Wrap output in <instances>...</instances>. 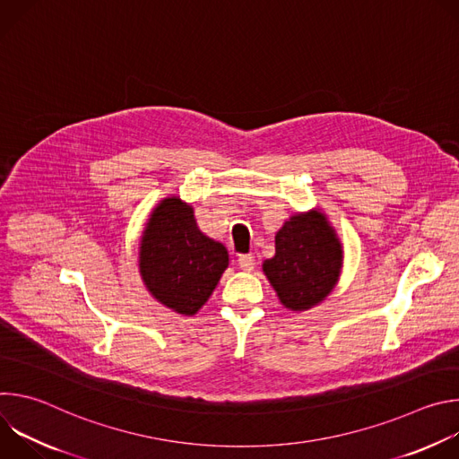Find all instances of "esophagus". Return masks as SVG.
Returning a JSON list of instances; mask_svg holds the SVG:
<instances>
[{
  "instance_id": "esophagus-1",
  "label": "esophagus",
  "mask_w": 459,
  "mask_h": 459,
  "mask_svg": "<svg viewBox=\"0 0 459 459\" xmlns=\"http://www.w3.org/2000/svg\"><path fill=\"white\" fill-rule=\"evenodd\" d=\"M238 265H239L241 271L250 273V271L254 269V265H255V259H254L252 254H241V255L238 257Z\"/></svg>"
}]
</instances>
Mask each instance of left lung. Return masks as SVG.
Here are the masks:
<instances>
[{"instance_id":"obj_1","label":"left lung","mask_w":459,"mask_h":459,"mask_svg":"<svg viewBox=\"0 0 459 459\" xmlns=\"http://www.w3.org/2000/svg\"><path fill=\"white\" fill-rule=\"evenodd\" d=\"M342 245L317 211L296 214L276 234V254L264 273L290 310H307L334 289L342 269Z\"/></svg>"}]
</instances>
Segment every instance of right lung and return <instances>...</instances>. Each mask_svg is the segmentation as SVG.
I'll list each match as a JSON object with an SVG mask.
<instances>
[{"instance_id":"1","label":"right lung","mask_w":459,"mask_h":459,"mask_svg":"<svg viewBox=\"0 0 459 459\" xmlns=\"http://www.w3.org/2000/svg\"><path fill=\"white\" fill-rule=\"evenodd\" d=\"M227 265V248L198 229L186 204L169 198L154 209L142 238L140 273L158 301L179 314H195Z\"/></svg>"}]
</instances>
